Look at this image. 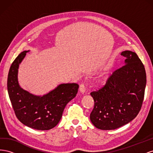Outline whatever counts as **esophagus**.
I'll use <instances>...</instances> for the list:
<instances>
[{
    "label": "esophagus",
    "instance_id": "1",
    "mask_svg": "<svg viewBox=\"0 0 153 153\" xmlns=\"http://www.w3.org/2000/svg\"><path fill=\"white\" fill-rule=\"evenodd\" d=\"M79 90H80V92H82V94H84L85 91V85L84 84H80V87H79Z\"/></svg>",
    "mask_w": 153,
    "mask_h": 153
}]
</instances>
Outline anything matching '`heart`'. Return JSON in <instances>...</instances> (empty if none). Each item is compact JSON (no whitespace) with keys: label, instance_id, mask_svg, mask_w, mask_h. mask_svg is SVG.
<instances>
[{"label":"heart","instance_id":"1","mask_svg":"<svg viewBox=\"0 0 153 153\" xmlns=\"http://www.w3.org/2000/svg\"><path fill=\"white\" fill-rule=\"evenodd\" d=\"M100 82H102V80H100Z\"/></svg>","mask_w":153,"mask_h":153}]
</instances>
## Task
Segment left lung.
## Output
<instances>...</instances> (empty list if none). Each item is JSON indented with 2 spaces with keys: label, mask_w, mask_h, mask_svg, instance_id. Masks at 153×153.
I'll return each mask as SVG.
<instances>
[{
  "label": "left lung",
  "mask_w": 153,
  "mask_h": 153,
  "mask_svg": "<svg viewBox=\"0 0 153 153\" xmlns=\"http://www.w3.org/2000/svg\"><path fill=\"white\" fill-rule=\"evenodd\" d=\"M121 55L126 58L124 65L114 71L102 87L91 92L94 101L91 121L103 130L117 129L131 121L139 113L144 98V66L135 52L126 50Z\"/></svg>",
  "instance_id": "8db88e82"
}]
</instances>
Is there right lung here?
<instances>
[{"instance_id": "right-lung-1", "label": "right lung", "mask_w": 153, "mask_h": 153, "mask_svg": "<svg viewBox=\"0 0 153 153\" xmlns=\"http://www.w3.org/2000/svg\"><path fill=\"white\" fill-rule=\"evenodd\" d=\"M27 52L18 55L10 67L7 77L9 96L16 116L22 123L38 130H48L59 123L66 105L76 96L79 86L61 84L42 97L22 89L18 82V69Z\"/></svg>"}]
</instances>
